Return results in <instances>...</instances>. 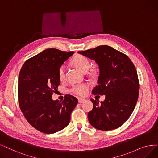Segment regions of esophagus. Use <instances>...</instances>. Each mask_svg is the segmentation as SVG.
<instances>
[{
	"instance_id": "1",
	"label": "esophagus",
	"mask_w": 158,
	"mask_h": 158,
	"mask_svg": "<svg viewBox=\"0 0 158 158\" xmlns=\"http://www.w3.org/2000/svg\"><path fill=\"white\" fill-rule=\"evenodd\" d=\"M78 101L79 103H83V102H84L86 100L83 98H78Z\"/></svg>"
}]
</instances>
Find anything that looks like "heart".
Here are the masks:
<instances>
[{"instance_id":"b5f03b06","label":"heart","mask_w":158,"mask_h":158,"mask_svg":"<svg viewBox=\"0 0 158 158\" xmlns=\"http://www.w3.org/2000/svg\"><path fill=\"white\" fill-rule=\"evenodd\" d=\"M71 63L74 67L77 68L78 70L83 72H86L90 66V62L89 59L86 57L81 54H77L76 56H75L72 59ZM92 74L94 75V72H92ZM57 75L60 81H63L65 80L66 70L65 66L64 65H61L57 71ZM89 87H90V86L87 83L75 85L72 86L70 91L76 95L83 96L86 94Z\"/></svg>"}]
</instances>
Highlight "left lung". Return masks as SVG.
<instances>
[{
    "label": "left lung",
    "instance_id": "8db88e82",
    "mask_svg": "<svg viewBox=\"0 0 158 158\" xmlns=\"http://www.w3.org/2000/svg\"><path fill=\"white\" fill-rule=\"evenodd\" d=\"M78 53L98 64V85L92 94L105 95L101 103L90 99L94 107L88 114L89 122L104 131L120 127L131 115L138 99L139 82L134 64L127 55L106 45Z\"/></svg>",
    "mask_w": 158,
    "mask_h": 158
}]
</instances>
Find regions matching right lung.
Masks as SVG:
<instances>
[{
	"label": "right lung",
	"instance_id": "1",
	"mask_svg": "<svg viewBox=\"0 0 158 158\" xmlns=\"http://www.w3.org/2000/svg\"><path fill=\"white\" fill-rule=\"evenodd\" d=\"M74 52L48 48L27 60L19 73L18 100L30 124L40 132L53 134L68 125L78 103L76 98L66 95L62 101H53L60 80L59 68Z\"/></svg>",
	"mask_w": 158,
	"mask_h": 158
}]
</instances>
